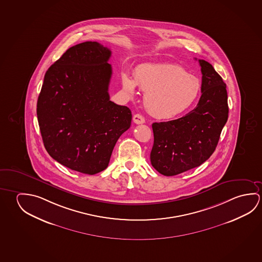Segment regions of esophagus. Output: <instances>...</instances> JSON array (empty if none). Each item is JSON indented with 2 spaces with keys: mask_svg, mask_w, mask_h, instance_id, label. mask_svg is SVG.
I'll use <instances>...</instances> for the list:
<instances>
[{
  "mask_svg": "<svg viewBox=\"0 0 262 262\" xmlns=\"http://www.w3.org/2000/svg\"><path fill=\"white\" fill-rule=\"evenodd\" d=\"M133 121L136 123V124H142L145 122V119L144 117L141 115V114H135L133 116Z\"/></svg>",
  "mask_w": 262,
  "mask_h": 262,
  "instance_id": "1",
  "label": "esophagus"
}]
</instances>
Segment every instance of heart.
<instances>
[{"label":"heart","mask_w":262,"mask_h":262,"mask_svg":"<svg viewBox=\"0 0 262 262\" xmlns=\"http://www.w3.org/2000/svg\"><path fill=\"white\" fill-rule=\"evenodd\" d=\"M121 83L129 96L135 94L136 86L145 92V107L159 119H172L185 112L198 99L201 89L196 77L172 64L139 66L134 78L122 73Z\"/></svg>","instance_id":"heart-1"}]
</instances>
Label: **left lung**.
Returning a JSON list of instances; mask_svg holds the SVG:
<instances>
[{"mask_svg":"<svg viewBox=\"0 0 262 262\" xmlns=\"http://www.w3.org/2000/svg\"><path fill=\"white\" fill-rule=\"evenodd\" d=\"M198 62L202 95L196 107L180 119L152 123L150 163L163 176H176L205 163L215 150L228 118L227 85L212 64Z\"/></svg>","mask_w":262,"mask_h":262,"instance_id":"left-lung-1","label":"left lung"}]
</instances>
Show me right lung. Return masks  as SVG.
Segmentation results:
<instances>
[{"instance_id": "obj_1", "label": "right lung", "mask_w": 262, "mask_h": 262, "mask_svg": "<svg viewBox=\"0 0 262 262\" xmlns=\"http://www.w3.org/2000/svg\"><path fill=\"white\" fill-rule=\"evenodd\" d=\"M112 51L98 42L69 48L48 69L37 100L46 150L74 171L95 174L108 165L132 112L110 100Z\"/></svg>"}]
</instances>
